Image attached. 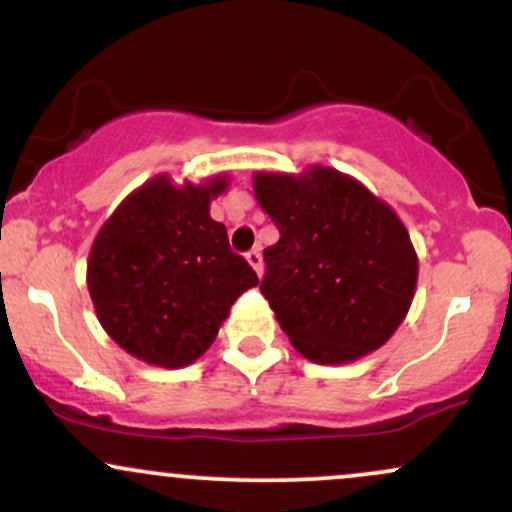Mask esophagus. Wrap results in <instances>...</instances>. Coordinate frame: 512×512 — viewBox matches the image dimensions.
I'll return each mask as SVG.
<instances>
[{
  "instance_id": "esophagus-1",
  "label": "esophagus",
  "mask_w": 512,
  "mask_h": 512,
  "mask_svg": "<svg viewBox=\"0 0 512 512\" xmlns=\"http://www.w3.org/2000/svg\"><path fill=\"white\" fill-rule=\"evenodd\" d=\"M245 260H248V264L252 269H255L257 276H262V255L260 250H250L248 255H245Z\"/></svg>"
}]
</instances>
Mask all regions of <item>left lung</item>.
Instances as JSON below:
<instances>
[{
  "label": "left lung",
  "mask_w": 512,
  "mask_h": 512,
  "mask_svg": "<svg viewBox=\"0 0 512 512\" xmlns=\"http://www.w3.org/2000/svg\"><path fill=\"white\" fill-rule=\"evenodd\" d=\"M252 190L279 228L260 291L298 354L342 366L380 349L409 313L419 257L395 209L327 166L255 173Z\"/></svg>",
  "instance_id": "1"
}]
</instances>
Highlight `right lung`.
Returning <instances> with one entry per match:
<instances>
[{
    "label": "right lung",
    "instance_id": "obj_1",
    "mask_svg": "<svg viewBox=\"0 0 512 512\" xmlns=\"http://www.w3.org/2000/svg\"><path fill=\"white\" fill-rule=\"evenodd\" d=\"M228 175L175 185L156 175L120 202L91 245L86 284L103 330L127 354L185 368L214 344L257 274L209 216Z\"/></svg>",
    "mask_w": 512,
    "mask_h": 512
}]
</instances>
